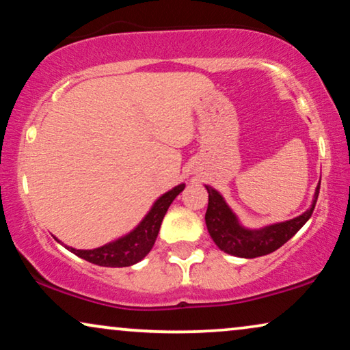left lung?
<instances>
[{"label": "left lung", "mask_w": 350, "mask_h": 350, "mask_svg": "<svg viewBox=\"0 0 350 350\" xmlns=\"http://www.w3.org/2000/svg\"><path fill=\"white\" fill-rule=\"evenodd\" d=\"M206 190L209 195L204 221H206L208 232L214 243L224 253L253 259L273 253V251L285 245L309 221L312 213H314L317 198H319L320 184L317 185L312 206L306 213H302L301 216L295 219H290V221L272 224V226H267L259 230L245 229L235 214L232 213V209L224 202L221 193L209 187V185H206Z\"/></svg>", "instance_id": "obj_1"}]
</instances>
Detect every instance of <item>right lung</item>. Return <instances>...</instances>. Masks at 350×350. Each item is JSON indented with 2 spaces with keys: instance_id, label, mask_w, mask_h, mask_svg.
<instances>
[{
  "instance_id": "1",
  "label": "right lung",
  "mask_w": 350,
  "mask_h": 350,
  "mask_svg": "<svg viewBox=\"0 0 350 350\" xmlns=\"http://www.w3.org/2000/svg\"><path fill=\"white\" fill-rule=\"evenodd\" d=\"M184 187V184L176 185L170 192L161 195L153 203L152 209L142 219V222L128 235L94 250H75L70 248V246H65V248L77 254L78 258L85 259L88 262L102 265V267H129V265L139 262L152 250L167 208H170L172 200L183 192Z\"/></svg>"
}]
</instances>
